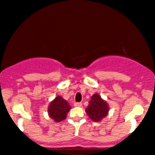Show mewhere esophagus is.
<instances>
[{
	"instance_id": "obj_1",
	"label": "esophagus",
	"mask_w": 155,
	"mask_h": 155,
	"mask_svg": "<svg viewBox=\"0 0 155 155\" xmlns=\"http://www.w3.org/2000/svg\"><path fill=\"white\" fill-rule=\"evenodd\" d=\"M74 107H81L82 103L81 102H75V103H74Z\"/></svg>"
}]
</instances>
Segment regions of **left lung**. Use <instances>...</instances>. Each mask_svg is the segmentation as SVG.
<instances>
[{
	"label": "left lung",
	"instance_id": "8db88e82",
	"mask_svg": "<svg viewBox=\"0 0 155 155\" xmlns=\"http://www.w3.org/2000/svg\"><path fill=\"white\" fill-rule=\"evenodd\" d=\"M85 112L92 120L99 122L107 115L109 107L106 101H104L99 94H96L92 96Z\"/></svg>",
	"mask_w": 155,
	"mask_h": 155
}]
</instances>
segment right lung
Returning <instances> with one entry per match:
<instances>
[{"mask_svg": "<svg viewBox=\"0 0 155 155\" xmlns=\"http://www.w3.org/2000/svg\"><path fill=\"white\" fill-rule=\"evenodd\" d=\"M71 109L70 105L62 97L58 96L51 102L48 107L49 116L56 123L66 119L67 112Z\"/></svg>", "mask_w": 155, "mask_h": 155, "instance_id": "add662e5", "label": "right lung"}]
</instances>
